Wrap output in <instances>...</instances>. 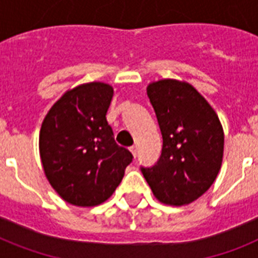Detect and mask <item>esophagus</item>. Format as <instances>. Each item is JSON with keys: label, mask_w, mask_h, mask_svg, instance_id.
<instances>
[{"label": "esophagus", "mask_w": 258, "mask_h": 258, "mask_svg": "<svg viewBox=\"0 0 258 258\" xmlns=\"http://www.w3.org/2000/svg\"><path fill=\"white\" fill-rule=\"evenodd\" d=\"M130 151L133 154L134 158H137V154H138V147L137 146H133V147H130Z\"/></svg>", "instance_id": "1"}]
</instances>
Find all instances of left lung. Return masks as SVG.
<instances>
[{"instance_id":"8db88e82","label":"left lung","mask_w":258,"mask_h":258,"mask_svg":"<svg viewBox=\"0 0 258 258\" xmlns=\"http://www.w3.org/2000/svg\"><path fill=\"white\" fill-rule=\"evenodd\" d=\"M161 128L159 161L142 172L159 202L184 206L216 180L224 157L225 135L218 115L191 84L162 79L147 86Z\"/></svg>"}]
</instances>
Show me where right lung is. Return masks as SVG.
<instances>
[{"label":"right lung","instance_id":"obj_1","mask_svg":"<svg viewBox=\"0 0 258 258\" xmlns=\"http://www.w3.org/2000/svg\"><path fill=\"white\" fill-rule=\"evenodd\" d=\"M112 96L107 83H84L64 92L42 120V169L54 191L75 206L108 200L133 161V154L116 145L105 117Z\"/></svg>","mask_w":258,"mask_h":258}]
</instances>
